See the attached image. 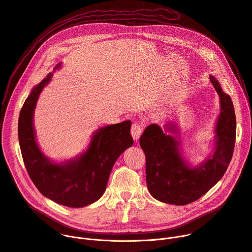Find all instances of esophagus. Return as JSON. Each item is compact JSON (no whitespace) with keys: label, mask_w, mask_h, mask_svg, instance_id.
Masks as SVG:
<instances>
[{"label":"esophagus","mask_w":252,"mask_h":252,"mask_svg":"<svg viewBox=\"0 0 252 252\" xmlns=\"http://www.w3.org/2000/svg\"><path fill=\"white\" fill-rule=\"evenodd\" d=\"M143 132V126L138 124V123H134L131 126V134L134 140H138L139 137L141 136V134Z\"/></svg>","instance_id":"esophagus-1"}]
</instances>
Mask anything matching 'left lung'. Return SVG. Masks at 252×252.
Returning a JSON list of instances; mask_svg holds the SVG:
<instances>
[{"mask_svg":"<svg viewBox=\"0 0 252 252\" xmlns=\"http://www.w3.org/2000/svg\"><path fill=\"white\" fill-rule=\"evenodd\" d=\"M210 81L220 96L221 113L216 126L215 152L207 161L190 168L181 157L180 142L157 124L149 125L141 135L139 143L146 158L147 188L160 202L183 206L197 201L222 179L233 156L236 138L233 103L214 76L211 75ZM169 129L176 131L172 126Z\"/></svg>","mask_w":252,"mask_h":252,"instance_id":"8db88e82","label":"left lung"}]
</instances>
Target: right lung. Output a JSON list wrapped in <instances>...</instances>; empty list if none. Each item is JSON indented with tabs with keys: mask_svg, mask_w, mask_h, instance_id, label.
Instances as JSON below:
<instances>
[{
	"mask_svg": "<svg viewBox=\"0 0 252 252\" xmlns=\"http://www.w3.org/2000/svg\"><path fill=\"white\" fill-rule=\"evenodd\" d=\"M51 76L48 73L24 102L18 122L19 143L28 175L38 190L57 204L81 208L102 197L115 161L133 144L131 121L98 130L88 150L76 159L63 164L50 162L35 141L32 119L38 96Z\"/></svg>",
	"mask_w": 252,
	"mask_h": 252,
	"instance_id": "obj_1",
	"label": "right lung"
}]
</instances>
